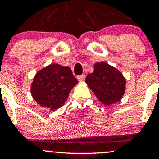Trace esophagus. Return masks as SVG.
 Wrapping results in <instances>:
<instances>
[{
	"mask_svg": "<svg viewBox=\"0 0 159 159\" xmlns=\"http://www.w3.org/2000/svg\"><path fill=\"white\" fill-rule=\"evenodd\" d=\"M77 78H78V80L79 81H84V78H85V75L83 74V75H78Z\"/></svg>",
	"mask_w": 159,
	"mask_h": 159,
	"instance_id": "obj_1",
	"label": "esophagus"
}]
</instances>
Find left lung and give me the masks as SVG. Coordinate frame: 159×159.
Segmentation results:
<instances>
[{"label": "left lung", "instance_id": "obj_1", "mask_svg": "<svg viewBox=\"0 0 159 159\" xmlns=\"http://www.w3.org/2000/svg\"><path fill=\"white\" fill-rule=\"evenodd\" d=\"M85 82L102 103L111 105L123 97L125 79L123 74L107 63H96L93 73L88 74Z\"/></svg>", "mask_w": 159, "mask_h": 159}]
</instances>
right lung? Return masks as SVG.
I'll list each match as a JSON object with an SVG mask.
<instances>
[{"mask_svg": "<svg viewBox=\"0 0 159 159\" xmlns=\"http://www.w3.org/2000/svg\"><path fill=\"white\" fill-rule=\"evenodd\" d=\"M77 84L69 67L51 64L36 74L31 94L39 105L54 111L62 107Z\"/></svg>", "mask_w": 159, "mask_h": 159, "instance_id": "1", "label": "right lung"}]
</instances>
